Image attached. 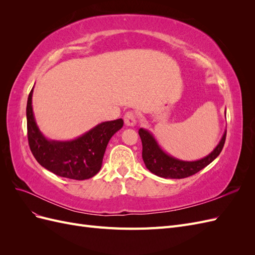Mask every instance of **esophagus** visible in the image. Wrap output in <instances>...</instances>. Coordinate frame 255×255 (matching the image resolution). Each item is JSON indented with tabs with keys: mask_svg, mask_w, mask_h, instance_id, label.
<instances>
[{
	"mask_svg": "<svg viewBox=\"0 0 255 255\" xmlns=\"http://www.w3.org/2000/svg\"><path fill=\"white\" fill-rule=\"evenodd\" d=\"M123 118L127 127H134L136 125V115L134 112H128Z\"/></svg>",
	"mask_w": 255,
	"mask_h": 255,
	"instance_id": "34e87169",
	"label": "esophagus"
}]
</instances>
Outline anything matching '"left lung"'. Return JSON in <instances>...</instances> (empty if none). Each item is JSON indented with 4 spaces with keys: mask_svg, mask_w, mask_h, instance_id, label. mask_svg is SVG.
I'll return each instance as SVG.
<instances>
[{
    "mask_svg": "<svg viewBox=\"0 0 255 255\" xmlns=\"http://www.w3.org/2000/svg\"><path fill=\"white\" fill-rule=\"evenodd\" d=\"M138 134L142 142V159L146 169H149L155 175L165 179H184L202 170L219 155L225 145L227 129L217 146L208 155L192 161L182 160L169 155L160 148L155 138L148 129L141 128L138 130Z\"/></svg>",
    "mask_w": 255,
    "mask_h": 255,
    "instance_id": "8db88e82",
    "label": "left lung"
}]
</instances>
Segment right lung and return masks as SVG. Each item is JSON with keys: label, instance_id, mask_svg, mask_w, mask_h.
Listing matches in <instances>:
<instances>
[{"label": "right lung", "instance_id": "1", "mask_svg": "<svg viewBox=\"0 0 255 255\" xmlns=\"http://www.w3.org/2000/svg\"><path fill=\"white\" fill-rule=\"evenodd\" d=\"M33 89L26 105L27 138L30 151L42 167L58 176L87 180L102 167L107 143L123 127V120L102 122L72 140L48 139L38 128L32 106Z\"/></svg>", "mask_w": 255, "mask_h": 255}]
</instances>
